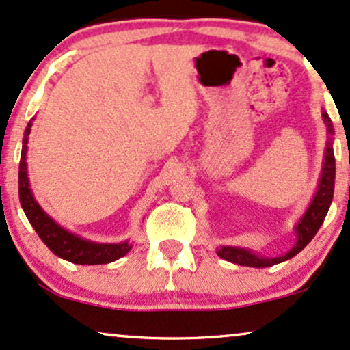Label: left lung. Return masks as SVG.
<instances>
[{"label": "left lung", "instance_id": "8db88e82", "mask_svg": "<svg viewBox=\"0 0 350 350\" xmlns=\"http://www.w3.org/2000/svg\"><path fill=\"white\" fill-rule=\"evenodd\" d=\"M323 120L326 125V150H324V159H323V170L321 176H319L318 189L314 192L313 199H311L308 208L305 210L303 217L298 220L295 225L297 241L290 247V251L285 254L279 256H260L254 250L241 246H220L217 250V254L221 259L228 260V262L238 264V266H247V267H271L275 264L284 262V260L292 259L297 256L303 247L313 239L319 226L323 225L324 218H326L327 210L331 207L332 193H334V179H336V159H334V150H332V135H334V127L332 122L327 116L326 111H323Z\"/></svg>", "mask_w": 350, "mask_h": 350}]
</instances>
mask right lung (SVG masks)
<instances>
[{
	"instance_id": "add662e5",
	"label": "right lung",
	"mask_w": 350,
	"mask_h": 350,
	"mask_svg": "<svg viewBox=\"0 0 350 350\" xmlns=\"http://www.w3.org/2000/svg\"><path fill=\"white\" fill-rule=\"evenodd\" d=\"M32 120L24 130L23 151H21L19 161V200L21 207L26 213L27 220L31 221L32 228L37 231L39 238L47 244V247L58 258L70 260L73 264L81 266H96V264H109L113 260L124 258L132 250V243H94L84 239L78 234L71 233L70 230L63 228L53 220L52 217L40 207L39 202L33 197L31 184L27 176V142L31 133Z\"/></svg>"
}]
</instances>
